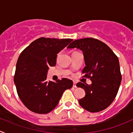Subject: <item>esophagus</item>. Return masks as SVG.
<instances>
[{
    "mask_svg": "<svg viewBox=\"0 0 133 133\" xmlns=\"http://www.w3.org/2000/svg\"><path fill=\"white\" fill-rule=\"evenodd\" d=\"M73 88H76V83L75 82H73Z\"/></svg>",
    "mask_w": 133,
    "mask_h": 133,
    "instance_id": "1",
    "label": "esophagus"
}]
</instances>
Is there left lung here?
I'll list each match as a JSON object with an SVG mask.
<instances>
[{
    "label": "left lung",
    "mask_w": 133,
    "mask_h": 133,
    "mask_svg": "<svg viewBox=\"0 0 133 133\" xmlns=\"http://www.w3.org/2000/svg\"><path fill=\"white\" fill-rule=\"evenodd\" d=\"M75 48L84 53L85 66L82 77L92 81L91 85L76 84L85 91L79 104L89 112L102 111L111 105L118 91L122 80L118 58L108 45L96 38L75 40L68 46V49Z\"/></svg>",
    "instance_id": "1"
}]
</instances>
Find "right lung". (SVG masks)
I'll return each mask as SVG.
<instances>
[{"instance_id":"right-lung-1","label":"right lung","mask_w":133,"mask_h":133,"mask_svg":"<svg viewBox=\"0 0 133 133\" xmlns=\"http://www.w3.org/2000/svg\"><path fill=\"white\" fill-rule=\"evenodd\" d=\"M72 41L41 37L20 55L14 82L20 99L30 111L49 113L57 106L64 91L73 86V81L68 78L58 79L55 82L47 80L48 69L56 65L57 53Z\"/></svg>"}]
</instances>
